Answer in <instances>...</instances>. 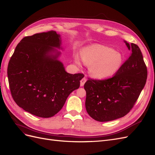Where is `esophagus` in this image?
I'll list each match as a JSON object with an SVG mask.
<instances>
[{
  "label": "esophagus",
  "mask_w": 155,
  "mask_h": 155,
  "mask_svg": "<svg viewBox=\"0 0 155 155\" xmlns=\"http://www.w3.org/2000/svg\"><path fill=\"white\" fill-rule=\"evenodd\" d=\"M87 81V79L85 78H83L81 80V81H80V85L81 86V87H83V85H84V84L85 83V82Z\"/></svg>",
  "instance_id": "esophagus-1"
}]
</instances>
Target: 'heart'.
I'll return each instance as SVG.
<instances>
[{
    "instance_id": "1",
    "label": "heart",
    "mask_w": 155,
    "mask_h": 155,
    "mask_svg": "<svg viewBox=\"0 0 155 155\" xmlns=\"http://www.w3.org/2000/svg\"><path fill=\"white\" fill-rule=\"evenodd\" d=\"M83 62L89 66L91 76L97 79H106L112 77L120 70L123 63V57L120 52L101 45H92L84 48L81 52ZM74 61L80 65L78 55Z\"/></svg>"
}]
</instances>
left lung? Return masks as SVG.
<instances>
[{"mask_svg": "<svg viewBox=\"0 0 155 155\" xmlns=\"http://www.w3.org/2000/svg\"><path fill=\"white\" fill-rule=\"evenodd\" d=\"M125 43L131 54L114 76L88 79L84 85L87 112L96 121L114 120L129 113L146 83L147 70L141 50L137 45Z\"/></svg>", "mask_w": 155, "mask_h": 155, "instance_id": "obj_1", "label": "left lung"}]
</instances>
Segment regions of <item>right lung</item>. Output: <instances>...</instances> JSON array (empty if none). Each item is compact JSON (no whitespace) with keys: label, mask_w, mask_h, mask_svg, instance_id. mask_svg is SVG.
<instances>
[{"label":"right lung","mask_w":155,"mask_h":155,"mask_svg":"<svg viewBox=\"0 0 155 155\" xmlns=\"http://www.w3.org/2000/svg\"><path fill=\"white\" fill-rule=\"evenodd\" d=\"M61 40L55 31L23 38L8 67L12 96L18 106L41 118L62 109L70 94L80 85L83 74H71L58 59Z\"/></svg>","instance_id":"add662e5"}]
</instances>
